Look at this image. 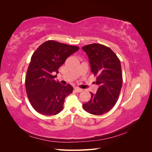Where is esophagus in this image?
I'll use <instances>...</instances> for the list:
<instances>
[{"mask_svg": "<svg viewBox=\"0 0 152 152\" xmlns=\"http://www.w3.org/2000/svg\"><path fill=\"white\" fill-rule=\"evenodd\" d=\"M74 90H75V91H76V92H78V93H80V92H82V89H80V88H74Z\"/></svg>", "mask_w": 152, "mask_h": 152, "instance_id": "34e87169", "label": "esophagus"}]
</instances>
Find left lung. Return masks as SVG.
<instances>
[{
    "label": "left lung",
    "mask_w": 152,
    "mask_h": 152,
    "mask_svg": "<svg viewBox=\"0 0 152 152\" xmlns=\"http://www.w3.org/2000/svg\"><path fill=\"white\" fill-rule=\"evenodd\" d=\"M89 57L91 71L96 76L99 88L96 94L91 93L90 101L83 108L93 115H102L113 108L121 91L123 78L120 61L110 48L100 44L82 47Z\"/></svg>",
    "instance_id": "obj_1"
}]
</instances>
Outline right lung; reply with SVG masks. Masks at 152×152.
Segmentation results:
<instances>
[{"label": "right lung", "instance_id": "add662e5", "mask_svg": "<svg viewBox=\"0 0 152 152\" xmlns=\"http://www.w3.org/2000/svg\"><path fill=\"white\" fill-rule=\"evenodd\" d=\"M79 47L48 40L31 57L25 77V88L29 102L37 112L53 115L63 110L66 96L72 93L70 84L64 86L54 80L58 69Z\"/></svg>", "mask_w": 152, "mask_h": 152}]
</instances>
